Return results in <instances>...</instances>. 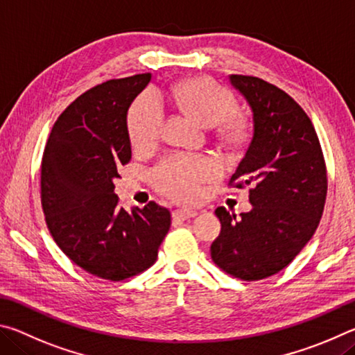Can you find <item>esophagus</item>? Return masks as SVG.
Wrapping results in <instances>:
<instances>
[{"label":"esophagus","instance_id":"obj_1","mask_svg":"<svg viewBox=\"0 0 355 355\" xmlns=\"http://www.w3.org/2000/svg\"><path fill=\"white\" fill-rule=\"evenodd\" d=\"M198 212L196 210H190V209H179V210H174L173 216L178 220H189V218H193L196 216Z\"/></svg>","mask_w":355,"mask_h":355}]
</instances>
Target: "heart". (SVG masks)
Here are the masks:
<instances>
[{"label": "heart", "mask_w": 355, "mask_h": 355, "mask_svg": "<svg viewBox=\"0 0 355 355\" xmlns=\"http://www.w3.org/2000/svg\"><path fill=\"white\" fill-rule=\"evenodd\" d=\"M176 107L204 126L223 121L221 134L237 139L241 129L231 120L237 101L231 90L207 78H193L174 84L168 93ZM164 126V107L159 96L146 92L135 99L128 115V130L132 145H154ZM220 173L216 162L202 155H171L155 166L154 181L164 193L178 201H195L201 195V184L212 181Z\"/></svg>", "instance_id": "1"}]
</instances>
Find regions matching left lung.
I'll use <instances>...</instances> for the list:
<instances>
[{"mask_svg":"<svg viewBox=\"0 0 355 355\" xmlns=\"http://www.w3.org/2000/svg\"><path fill=\"white\" fill-rule=\"evenodd\" d=\"M252 110V137L229 187L250 185L251 212L215 210L221 234L210 254L241 281L284 270L313 237L324 210L327 171L318 135L288 93L256 76L231 74Z\"/></svg>","mask_w":355,"mask_h":355,"instance_id":"8db88e82","label":"left lung"}]
</instances>
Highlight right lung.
<instances>
[{"mask_svg": "<svg viewBox=\"0 0 355 355\" xmlns=\"http://www.w3.org/2000/svg\"><path fill=\"white\" fill-rule=\"evenodd\" d=\"M151 73L92 87L62 112L42 157L40 198L49 234L90 275L124 281L148 270L171 214L154 201L130 212L114 193L118 168L130 162L128 110Z\"/></svg>", "mask_w": 355, "mask_h": 355, "instance_id": "add662e5", "label": "right lung"}]
</instances>
